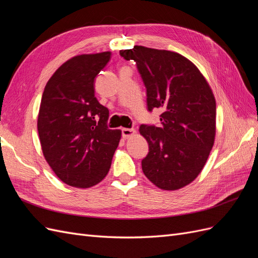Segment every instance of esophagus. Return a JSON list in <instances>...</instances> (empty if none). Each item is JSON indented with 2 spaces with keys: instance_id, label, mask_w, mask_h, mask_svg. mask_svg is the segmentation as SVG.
<instances>
[{
  "instance_id": "34e87169",
  "label": "esophagus",
  "mask_w": 258,
  "mask_h": 258,
  "mask_svg": "<svg viewBox=\"0 0 258 258\" xmlns=\"http://www.w3.org/2000/svg\"><path fill=\"white\" fill-rule=\"evenodd\" d=\"M135 134H136V130L132 129V128H122L121 129V136L124 139H127V138H129L131 136H134Z\"/></svg>"
}]
</instances>
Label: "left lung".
Returning <instances> with one entry per match:
<instances>
[{"instance_id": "left-lung-1", "label": "left lung", "mask_w": 258, "mask_h": 258, "mask_svg": "<svg viewBox=\"0 0 258 258\" xmlns=\"http://www.w3.org/2000/svg\"><path fill=\"white\" fill-rule=\"evenodd\" d=\"M119 54L136 62L146 88L147 111L162 110L160 126H140L148 143L143 172L161 189L182 188L201 172L214 144L212 90L197 67L177 52L135 46Z\"/></svg>"}]
</instances>
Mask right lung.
<instances>
[{"label":"right lung","instance_id":"1","mask_svg":"<svg viewBox=\"0 0 258 258\" xmlns=\"http://www.w3.org/2000/svg\"><path fill=\"white\" fill-rule=\"evenodd\" d=\"M111 52L81 54L62 64L45 86L37 130L53 172L70 186L87 188L111 168L121 132L107 126L108 110L95 97V79Z\"/></svg>","mask_w":258,"mask_h":258}]
</instances>
